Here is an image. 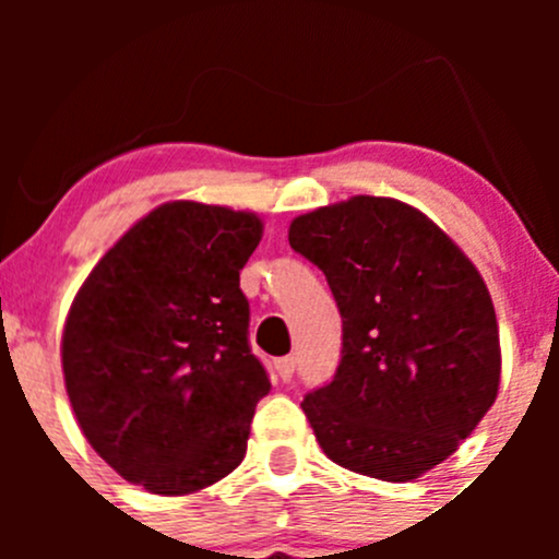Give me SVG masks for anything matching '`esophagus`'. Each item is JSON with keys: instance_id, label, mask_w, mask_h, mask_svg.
Masks as SVG:
<instances>
[{"instance_id": "obj_1", "label": "esophagus", "mask_w": 559, "mask_h": 559, "mask_svg": "<svg viewBox=\"0 0 559 559\" xmlns=\"http://www.w3.org/2000/svg\"><path fill=\"white\" fill-rule=\"evenodd\" d=\"M295 368H297V359L295 357H284V359H278V362H275V370H278V376H281V381H292V376H295Z\"/></svg>"}]
</instances>
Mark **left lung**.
Returning a JSON list of instances; mask_svg holds the SVG:
<instances>
[{
	"label": "left lung",
	"mask_w": 559,
	"mask_h": 559,
	"mask_svg": "<svg viewBox=\"0 0 559 559\" xmlns=\"http://www.w3.org/2000/svg\"><path fill=\"white\" fill-rule=\"evenodd\" d=\"M289 246L326 275L343 319L341 365L302 400L319 447L381 481L441 465L498 397V319L478 270L389 197L297 216Z\"/></svg>",
	"instance_id": "left-lung-1"
}]
</instances>
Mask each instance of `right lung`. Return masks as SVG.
I'll list each match as a JSON object with an SVG mask.
<instances>
[{
  "label": "right lung",
  "instance_id": "obj_1",
  "mask_svg": "<svg viewBox=\"0 0 559 559\" xmlns=\"http://www.w3.org/2000/svg\"><path fill=\"white\" fill-rule=\"evenodd\" d=\"M259 240L253 213L165 202L72 300L61 368L75 419L94 452L148 492H197L243 462L270 392L240 292Z\"/></svg>",
  "mask_w": 559,
  "mask_h": 559
}]
</instances>
